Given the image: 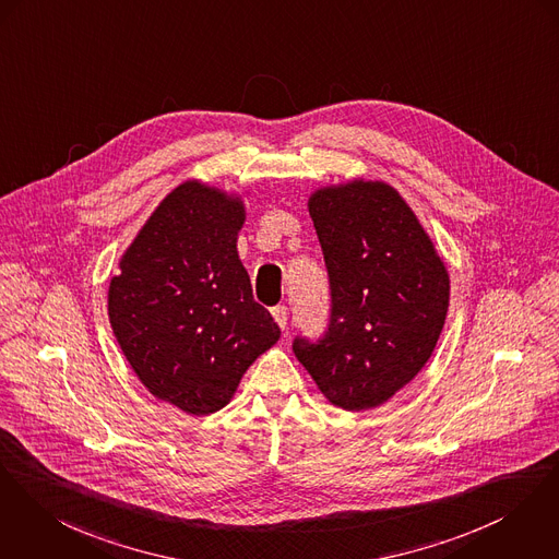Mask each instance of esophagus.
<instances>
[{"label":"esophagus","mask_w":559,"mask_h":559,"mask_svg":"<svg viewBox=\"0 0 559 559\" xmlns=\"http://www.w3.org/2000/svg\"><path fill=\"white\" fill-rule=\"evenodd\" d=\"M287 314H289V310H287L285 304H278V306L272 308V317H274V321L278 323L281 330H287Z\"/></svg>","instance_id":"34e87169"}]
</instances>
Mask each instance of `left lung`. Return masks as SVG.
Returning a JSON list of instances; mask_svg holds the SVG:
<instances>
[{
  "instance_id": "1",
  "label": "left lung",
  "mask_w": 559,
  "mask_h": 559,
  "mask_svg": "<svg viewBox=\"0 0 559 559\" xmlns=\"http://www.w3.org/2000/svg\"><path fill=\"white\" fill-rule=\"evenodd\" d=\"M330 276L323 338L294 353L321 393L368 411L408 385L440 338L449 272L404 198L381 180L317 189L308 200Z\"/></svg>"
}]
</instances>
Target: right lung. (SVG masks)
Segmentation results:
<instances>
[{"mask_svg":"<svg viewBox=\"0 0 559 559\" xmlns=\"http://www.w3.org/2000/svg\"><path fill=\"white\" fill-rule=\"evenodd\" d=\"M242 223L238 195L187 180L148 216L110 281L108 317L129 366L189 415L229 404L249 366L281 338L238 258Z\"/></svg>","mask_w":559,"mask_h":559,"instance_id":"right-lung-1","label":"right lung"}]
</instances>
